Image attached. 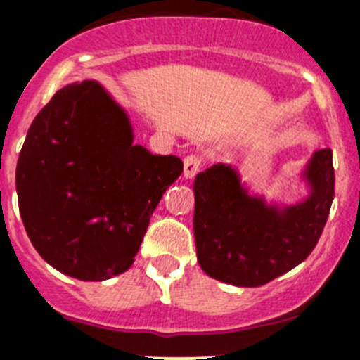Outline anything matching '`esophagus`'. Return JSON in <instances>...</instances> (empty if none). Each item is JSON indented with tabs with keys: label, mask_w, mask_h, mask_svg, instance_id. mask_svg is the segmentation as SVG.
<instances>
[{
	"label": "esophagus",
	"mask_w": 360,
	"mask_h": 360,
	"mask_svg": "<svg viewBox=\"0 0 360 360\" xmlns=\"http://www.w3.org/2000/svg\"><path fill=\"white\" fill-rule=\"evenodd\" d=\"M200 169H202V156H199V154H190V156L184 158L183 174L186 179H191Z\"/></svg>",
	"instance_id": "34e87169"
}]
</instances>
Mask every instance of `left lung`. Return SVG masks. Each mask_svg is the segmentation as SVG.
Returning a JSON list of instances; mask_svg holds the SVG:
<instances>
[{
	"label": "left lung",
	"mask_w": 360,
	"mask_h": 360,
	"mask_svg": "<svg viewBox=\"0 0 360 360\" xmlns=\"http://www.w3.org/2000/svg\"><path fill=\"white\" fill-rule=\"evenodd\" d=\"M311 193L295 206L248 195L231 165L218 163L195 177L197 259L210 277L257 288L293 270L316 247L334 200L332 150L312 154L305 167Z\"/></svg>",
	"instance_id": "8db88e82"
}]
</instances>
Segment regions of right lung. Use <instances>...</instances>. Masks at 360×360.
Here are the masks:
<instances>
[{"instance_id":"add662e5","label":"right lung","mask_w":360,"mask_h":360,"mask_svg":"<svg viewBox=\"0 0 360 360\" xmlns=\"http://www.w3.org/2000/svg\"><path fill=\"white\" fill-rule=\"evenodd\" d=\"M183 172L134 146L126 112L96 82L63 86L33 119L18 160L19 211L53 268L106 281L133 264L150 214Z\"/></svg>"}]
</instances>
